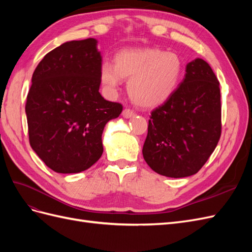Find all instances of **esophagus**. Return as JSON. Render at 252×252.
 I'll use <instances>...</instances> for the list:
<instances>
[{"label":"esophagus","instance_id":"esophagus-1","mask_svg":"<svg viewBox=\"0 0 252 252\" xmlns=\"http://www.w3.org/2000/svg\"><path fill=\"white\" fill-rule=\"evenodd\" d=\"M122 116H123V118H125V119H130V118L134 117V112L131 109L125 108L123 110V112H122Z\"/></svg>","mask_w":252,"mask_h":252}]
</instances>
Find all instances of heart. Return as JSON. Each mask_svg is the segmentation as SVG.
<instances>
[{
    "label": "heart",
    "mask_w": 252,
    "mask_h": 252,
    "mask_svg": "<svg viewBox=\"0 0 252 252\" xmlns=\"http://www.w3.org/2000/svg\"><path fill=\"white\" fill-rule=\"evenodd\" d=\"M183 72L179 55L157 48L124 49L114 56V65L105 61L98 79L106 94H117L124 79L131 100L142 107H156L177 90Z\"/></svg>",
    "instance_id": "heart-1"
}]
</instances>
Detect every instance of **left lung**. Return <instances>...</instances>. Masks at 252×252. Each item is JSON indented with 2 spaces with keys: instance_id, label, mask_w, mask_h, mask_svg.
Wrapping results in <instances>:
<instances>
[{
  "instance_id": "left-lung-1",
  "label": "left lung",
  "mask_w": 252,
  "mask_h": 252,
  "mask_svg": "<svg viewBox=\"0 0 252 252\" xmlns=\"http://www.w3.org/2000/svg\"><path fill=\"white\" fill-rule=\"evenodd\" d=\"M220 83L207 62L195 59L174 94L151 112L143 157L150 168L168 178L195 174L220 136Z\"/></svg>"
}]
</instances>
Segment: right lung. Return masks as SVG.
Listing matches in <instances>:
<instances>
[{
	"mask_svg": "<svg viewBox=\"0 0 252 252\" xmlns=\"http://www.w3.org/2000/svg\"><path fill=\"white\" fill-rule=\"evenodd\" d=\"M97 41H70L48 52L36 66L25 106L29 143L50 169L78 173L103 154L105 125L123 106L98 93L102 64Z\"/></svg>",
	"mask_w": 252,
	"mask_h": 252,
	"instance_id": "add662e5",
	"label": "right lung"
}]
</instances>
